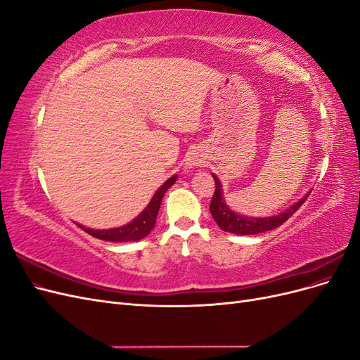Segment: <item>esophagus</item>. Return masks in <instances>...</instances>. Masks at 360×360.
Segmentation results:
<instances>
[{
    "mask_svg": "<svg viewBox=\"0 0 360 360\" xmlns=\"http://www.w3.org/2000/svg\"><path fill=\"white\" fill-rule=\"evenodd\" d=\"M200 163H201V160L197 156H188L186 160H184V168H186L188 171H191L193 168L200 167Z\"/></svg>",
    "mask_w": 360,
    "mask_h": 360,
    "instance_id": "obj_1",
    "label": "esophagus"
}]
</instances>
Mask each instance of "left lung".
<instances>
[{
    "mask_svg": "<svg viewBox=\"0 0 360 360\" xmlns=\"http://www.w3.org/2000/svg\"><path fill=\"white\" fill-rule=\"evenodd\" d=\"M212 176H213L214 184H216L214 195H213L212 202H210V213L213 216V219L217 224V226L221 228V230H224L226 233H233V234H240V236H252V234H259L264 231L275 230V228L284 224L290 216L296 213V210L304 201H307L308 195L311 193V192H308L297 202L290 205L287 210L281 212L275 216L252 217V216H245L240 213H236L226 205V201L224 198L222 183L214 176V174H212Z\"/></svg>",
    "mask_w": 360,
    "mask_h": 360,
    "instance_id": "obj_1",
    "label": "left lung"
}]
</instances>
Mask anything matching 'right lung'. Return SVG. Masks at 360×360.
<instances>
[{
  "label": "right lung",
  "instance_id": "1",
  "mask_svg": "<svg viewBox=\"0 0 360 360\" xmlns=\"http://www.w3.org/2000/svg\"><path fill=\"white\" fill-rule=\"evenodd\" d=\"M176 180H177V176H172L163 183L162 186L155 192L153 198L150 200L146 209L141 212L135 219H132L126 225L110 228V230H93V228H86L79 224L76 225H78L85 233H89L90 236L101 238V240H105V242H138L141 238L147 237L150 231L155 228L163 195H165V192L172 186L174 183H176Z\"/></svg>",
  "mask_w": 360,
  "mask_h": 360
}]
</instances>
